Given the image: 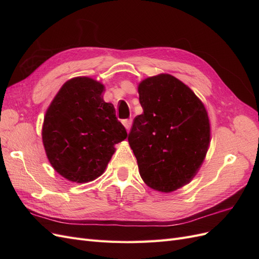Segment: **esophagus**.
<instances>
[{
  "label": "esophagus",
  "mask_w": 259,
  "mask_h": 259,
  "mask_svg": "<svg viewBox=\"0 0 259 259\" xmlns=\"http://www.w3.org/2000/svg\"><path fill=\"white\" fill-rule=\"evenodd\" d=\"M123 125H124V127L126 128V131L128 132L130 130H131V127H132V123H133V120L132 119H126V120H123Z\"/></svg>",
  "instance_id": "1"
}]
</instances>
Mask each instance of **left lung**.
<instances>
[{
  "label": "left lung",
  "instance_id": "left-lung-1",
  "mask_svg": "<svg viewBox=\"0 0 259 259\" xmlns=\"http://www.w3.org/2000/svg\"><path fill=\"white\" fill-rule=\"evenodd\" d=\"M144 113L128 134L144 182L170 192L188 184L204 161L209 145L205 107L182 81L169 74L148 77L138 86Z\"/></svg>",
  "mask_w": 259,
  "mask_h": 259
}]
</instances>
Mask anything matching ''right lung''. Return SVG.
Masks as SVG:
<instances>
[{
	"mask_svg": "<svg viewBox=\"0 0 259 259\" xmlns=\"http://www.w3.org/2000/svg\"><path fill=\"white\" fill-rule=\"evenodd\" d=\"M104 85L81 76L66 82L46 111L42 138L57 173L88 183L104 173L115 149L127 137L112 104L103 99Z\"/></svg>",
	"mask_w": 259,
	"mask_h": 259,
	"instance_id": "add662e5",
	"label": "right lung"
}]
</instances>
